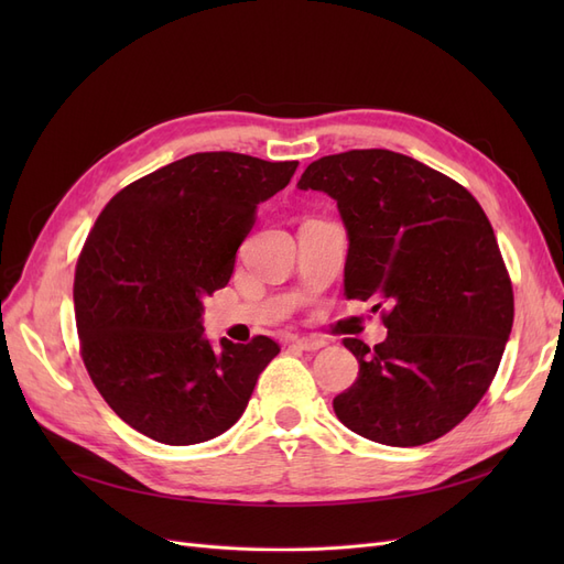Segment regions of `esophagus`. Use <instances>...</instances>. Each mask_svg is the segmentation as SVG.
Returning a JSON list of instances; mask_svg holds the SVG:
<instances>
[{"instance_id":"34e87169","label":"esophagus","mask_w":564,"mask_h":564,"mask_svg":"<svg viewBox=\"0 0 564 564\" xmlns=\"http://www.w3.org/2000/svg\"><path fill=\"white\" fill-rule=\"evenodd\" d=\"M294 346H299L301 350L315 352V350H322L324 346H327V340L319 336H303V338H294Z\"/></svg>"}]
</instances>
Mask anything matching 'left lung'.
Wrapping results in <instances>:
<instances>
[{"mask_svg":"<svg viewBox=\"0 0 564 564\" xmlns=\"http://www.w3.org/2000/svg\"><path fill=\"white\" fill-rule=\"evenodd\" d=\"M336 199L348 299L388 305V338L344 346L360 362L338 421L388 447L449 433L482 400L513 327V286L489 218L464 185L392 150H348L305 169Z\"/></svg>","mask_w":564,"mask_h":564,"instance_id":"obj_1","label":"left lung"}]
</instances>
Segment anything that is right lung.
I'll list each match as a JSON object with an SVG mask.
<instances>
[{"label": "right lung", "mask_w": 564, "mask_h": 564, "mask_svg": "<svg viewBox=\"0 0 564 564\" xmlns=\"http://www.w3.org/2000/svg\"><path fill=\"white\" fill-rule=\"evenodd\" d=\"M299 162L195 152L119 191L96 218L75 270L82 360L112 412L164 445H197L245 414L280 352L204 336L202 299L226 286L259 204Z\"/></svg>", "instance_id": "obj_1"}]
</instances>
